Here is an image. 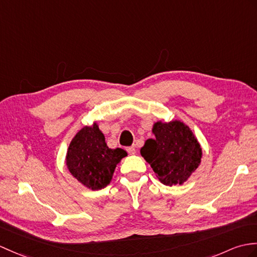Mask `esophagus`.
<instances>
[{"label":"esophagus","instance_id":"esophagus-1","mask_svg":"<svg viewBox=\"0 0 257 257\" xmlns=\"http://www.w3.org/2000/svg\"><path fill=\"white\" fill-rule=\"evenodd\" d=\"M127 152L129 153V154H131V156H133V154H135L136 153V148L133 146V147H128L127 148Z\"/></svg>","mask_w":257,"mask_h":257}]
</instances>
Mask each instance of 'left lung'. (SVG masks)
<instances>
[{"instance_id": "left-lung-1", "label": "left lung", "mask_w": 257, "mask_h": 257, "mask_svg": "<svg viewBox=\"0 0 257 257\" xmlns=\"http://www.w3.org/2000/svg\"><path fill=\"white\" fill-rule=\"evenodd\" d=\"M153 139L141 148L142 158L151 165L159 181L166 186L183 185L198 169L202 158L200 143L181 120L153 123Z\"/></svg>"}]
</instances>
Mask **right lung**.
<instances>
[{"label": "right lung", "mask_w": 257, "mask_h": 257, "mask_svg": "<svg viewBox=\"0 0 257 257\" xmlns=\"http://www.w3.org/2000/svg\"><path fill=\"white\" fill-rule=\"evenodd\" d=\"M127 157L120 148L110 149L98 123L85 126L71 140L65 165L80 184L91 190L105 188L111 181L117 164Z\"/></svg>", "instance_id": "obj_1"}]
</instances>
